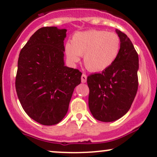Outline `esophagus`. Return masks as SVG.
Instances as JSON below:
<instances>
[{
    "label": "esophagus",
    "mask_w": 157,
    "mask_h": 157,
    "mask_svg": "<svg viewBox=\"0 0 157 157\" xmlns=\"http://www.w3.org/2000/svg\"><path fill=\"white\" fill-rule=\"evenodd\" d=\"M86 80H87V75L86 74H82V76H81V81H82V83H84L86 82Z\"/></svg>",
    "instance_id": "1"
}]
</instances>
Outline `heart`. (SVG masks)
I'll list each match as a JSON object with an SVG mask.
<instances>
[{
  "mask_svg": "<svg viewBox=\"0 0 157 157\" xmlns=\"http://www.w3.org/2000/svg\"><path fill=\"white\" fill-rule=\"evenodd\" d=\"M121 48V40L115 32L89 30L73 35L71 44L65 47L71 62L77 63L83 56L85 66L90 71L99 72L109 68L117 60Z\"/></svg>",
  "mask_w": 157,
  "mask_h": 157,
  "instance_id": "heart-1",
  "label": "heart"
}]
</instances>
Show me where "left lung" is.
Segmentation results:
<instances>
[{"label":"left lung","mask_w":157,"mask_h":157,"mask_svg":"<svg viewBox=\"0 0 157 157\" xmlns=\"http://www.w3.org/2000/svg\"><path fill=\"white\" fill-rule=\"evenodd\" d=\"M121 48L114 63L87 77L89 107L96 120L113 122L130 109L138 89V54L125 33L117 30Z\"/></svg>","instance_id":"8db88e82"}]
</instances>
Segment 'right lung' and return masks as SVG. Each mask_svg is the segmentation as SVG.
I'll use <instances>...</instances> for the list:
<instances>
[{"label": "right lung", "instance_id": "add662e5", "mask_svg": "<svg viewBox=\"0 0 157 157\" xmlns=\"http://www.w3.org/2000/svg\"><path fill=\"white\" fill-rule=\"evenodd\" d=\"M66 29H39L22 48L17 61L15 89L29 117L53 125L66 116L74 89L81 82L78 69L64 66Z\"/></svg>", "mask_w": 157, "mask_h": 157}]
</instances>
